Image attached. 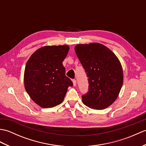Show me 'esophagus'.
I'll return each mask as SVG.
<instances>
[{
    "mask_svg": "<svg viewBox=\"0 0 146 146\" xmlns=\"http://www.w3.org/2000/svg\"><path fill=\"white\" fill-rule=\"evenodd\" d=\"M72 82H73V86H75L76 85V80H73Z\"/></svg>",
    "mask_w": 146,
    "mask_h": 146,
    "instance_id": "esophagus-1",
    "label": "esophagus"
}]
</instances>
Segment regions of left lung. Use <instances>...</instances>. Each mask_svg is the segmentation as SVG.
<instances>
[{
  "mask_svg": "<svg viewBox=\"0 0 146 146\" xmlns=\"http://www.w3.org/2000/svg\"><path fill=\"white\" fill-rule=\"evenodd\" d=\"M75 50L88 78V91L82 96L83 103L92 109H105L116 100L123 84L119 59L100 43L77 44Z\"/></svg>",
  "mask_w": 146,
  "mask_h": 146,
  "instance_id": "obj_1",
  "label": "left lung"
}]
</instances>
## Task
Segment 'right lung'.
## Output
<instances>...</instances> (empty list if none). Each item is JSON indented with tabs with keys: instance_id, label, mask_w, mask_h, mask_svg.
<instances>
[{
	"instance_id": "add662e5",
	"label": "right lung",
	"mask_w": 146,
	"mask_h": 146,
	"mask_svg": "<svg viewBox=\"0 0 146 146\" xmlns=\"http://www.w3.org/2000/svg\"><path fill=\"white\" fill-rule=\"evenodd\" d=\"M69 46H48L36 50L27 61L24 71V86L36 104L51 108L63 101L68 88L73 86L65 75L63 61Z\"/></svg>"
}]
</instances>
